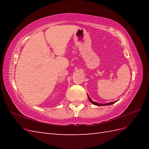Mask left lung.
<instances>
[{
  "label": "left lung",
  "instance_id": "8db88e82",
  "mask_svg": "<svg viewBox=\"0 0 149 149\" xmlns=\"http://www.w3.org/2000/svg\"><path fill=\"white\" fill-rule=\"evenodd\" d=\"M88 99H89V100L90 101V102H91L93 104H94V105H95V106H108V105H111V104L116 102V101H115V102H108V103H106V104H99V103L96 102H93V101L90 99V97H89V95H88Z\"/></svg>",
  "mask_w": 149,
  "mask_h": 149
}]
</instances>
